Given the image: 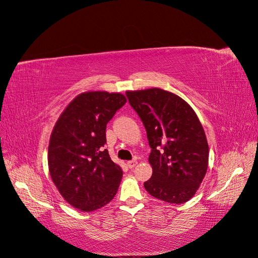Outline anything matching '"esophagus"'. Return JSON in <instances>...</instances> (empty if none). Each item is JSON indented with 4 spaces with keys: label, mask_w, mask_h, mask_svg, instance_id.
Returning <instances> with one entry per match:
<instances>
[{
    "label": "esophagus",
    "mask_w": 258,
    "mask_h": 258,
    "mask_svg": "<svg viewBox=\"0 0 258 258\" xmlns=\"http://www.w3.org/2000/svg\"><path fill=\"white\" fill-rule=\"evenodd\" d=\"M137 164V161L134 159V160H131V161H127V167L130 169H133L135 166Z\"/></svg>",
    "instance_id": "obj_1"
}]
</instances>
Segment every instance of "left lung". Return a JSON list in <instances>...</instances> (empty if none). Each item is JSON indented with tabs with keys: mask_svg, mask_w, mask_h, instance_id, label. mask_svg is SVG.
I'll use <instances>...</instances> for the list:
<instances>
[{
	"mask_svg": "<svg viewBox=\"0 0 258 258\" xmlns=\"http://www.w3.org/2000/svg\"><path fill=\"white\" fill-rule=\"evenodd\" d=\"M147 132L153 175L144 183L158 200H190L207 172L209 147L194 110L182 98L160 88L126 91Z\"/></svg>",
	"mask_w": 258,
	"mask_h": 258,
	"instance_id": "left-lung-1",
	"label": "left lung"
}]
</instances>
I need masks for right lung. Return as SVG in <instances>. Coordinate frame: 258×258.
Listing matches in <instances>:
<instances>
[{
	"mask_svg": "<svg viewBox=\"0 0 258 258\" xmlns=\"http://www.w3.org/2000/svg\"><path fill=\"white\" fill-rule=\"evenodd\" d=\"M125 102L126 98L117 92H84L56 121L49 143V171L73 207L94 211L115 196L123 172L103 146L107 124Z\"/></svg>",
	"mask_w": 258,
	"mask_h": 258,
	"instance_id": "right-lung-1",
	"label": "right lung"
}]
</instances>
